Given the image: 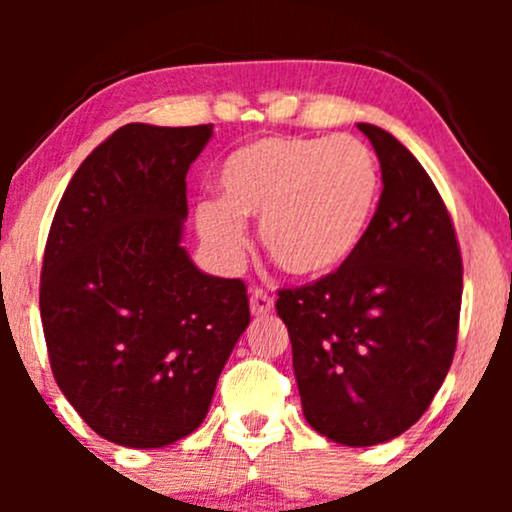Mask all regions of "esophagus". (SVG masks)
I'll return each instance as SVG.
<instances>
[{"label": "esophagus", "instance_id": "1", "mask_svg": "<svg viewBox=\"0 0 512 512\" xmlns=\"http://www.w3.org/2000/svg\"><path fill=\"white\" fill-rule=\"evenodd\" d=\"M250 310H252V315H257V317L269 315L274 310V298L269 296L267 291L252 289V293H250Z\"/></svg>", "mask_w": 512, "mask_h": 512}]
</instances>
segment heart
I'll use <instances>...</instances> for the list:
<instances>
[{"mask_svg":"<svg viewBox=\"0 0 512 512\" xmlns=\"http://www.w3.org/2000/svg\"><path fill=\"white\" fill-rule=\"evenodd\" d=\"M378 187V161L361 139L264 137L226 158L223 199L199 204L197 228L226 260H238L248 245L243 219H260L269 260L298 279H317L361 245Z\"/></svg>","mask_w":512,"mask_h":512,"instance_id":"1","label":"heart"}]
</instances>
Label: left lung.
<instances>
[{"label": "left lung", "instance_id": "obj_1", "mask_svg": "<svg viewBox=\"0 0 512 512\" xmlns=\"http://www.w3.org/2000/svg\"><path fill=\"white\" fill-rule=\"evenodd\" d=\"M383 195L337 272L276 301L289 327L305 421L351 448L402 436L433 402L457 346L462 257L443 197L414 154L358 122Z\"/></svg>", "mask_w": 512, "mask_h": 512}]
</instances>
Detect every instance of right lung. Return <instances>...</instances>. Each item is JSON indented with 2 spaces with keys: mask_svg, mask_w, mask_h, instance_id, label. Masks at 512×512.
<instances>
[{
  "mask_svg": "<svg viewBox=\"0 0 512 512\" xmlns=\"http://www.w3.org/2000/svg\"><path fill=\"white\" fill-rule=\"evenodd\" d=\"M211 129L120 127L76 170L50 226L40 317L52 375L125 448L199 428L250 325L243 281L204 274L180 245L185 175Z\"/></svg>",
  "mask_w": 512,
  "mask_h": 512,
  "instance_id": "add662e5",
  "label": "right lung"
}]
</instances>
